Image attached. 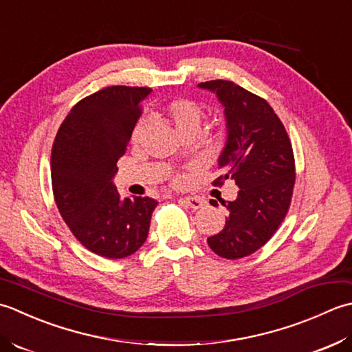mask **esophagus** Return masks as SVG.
Returning a JSON list of instances; mask_svg holds the SVG:
<instances>
[{
    "instance_id": "esophagus-1",
    "label": "esophagus",
    "mask_w": 352,
    "mask_h": 352,
    "mask_svg": "<svg viewBox=\"0 0 352 352\" xmlns=\"http://www.w3.org/2000/svg\"><path fill=\"white\" fill-rule=\"evenodd\" d=\"M182 200H184L185 205H188L190 208H192V210H200V208H202V206L205 205V202H204L202 199L192 197V196H186V197H184Z\"/></svg>"
}]
</instances>
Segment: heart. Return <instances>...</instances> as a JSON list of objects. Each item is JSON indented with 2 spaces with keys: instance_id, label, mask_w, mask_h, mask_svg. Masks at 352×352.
Returning <instances> with one entry per match:
<instances>
[{
  "instance_id": "heart-1",
  "label": "heart",
  "mask_w": 352,
  "mask_h": 352,
  "mask_svg": "<svg viewBox=\"0 0 352 352\" xmlns=\"http://www.w3.org/2000/svg\"><path fill=\"white\" fill-rule=\"evenodd\" d=\"M155 117L162 121V123H167L175 131L185 136L188 133H197L200 123H202L204 118V111L196 102L188 98H173L168 100V102L164 103L160 109L156 111ZM146 132V121L140 120L138 123L135 124L132 131V141L138 142L142 135ZM181 177L175 179V184H181Z\"/></svg>"
}]
</instances>
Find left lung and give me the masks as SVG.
<instances>
[{
    "mask_svg": "<svg viewBox=\"0 0 352 352\" xmlns=\"http://www.w3.org/2000/svg\"><path fill=\"white\" fill-rule=\"evenodd\" d=\"M216 92L225 107L226 146L219 157L223 175L231 177L239 196L223 202L229 212L225 228L208 245L221 258L236 260L256 252L272 239L290 208L295 186V156L281 120L266 100L229 80L199 83Z\"/></svg>",
    "mask_w": 352,
    "mask_h": 352,
    "instance_id": "1",
    "label": "left lung"
}]
</instances>
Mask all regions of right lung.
<instances>
[{"label": "right lung", "mask_w": 352, "mask_h": 352, "mask_svg": "<svg viewBox=\"0 0 352 352\" xmlns=\"http://www.w3.org/2000/svg\"><path fill=\"white\" fill-rule=\"evenodd\" d=\"M150 91L117 85L85 97L63 120L53 142L57 210L86 249L111 260L144 245L157 205L150 197L121 199L112 184Z\"/></svg>", "instance_id": "1"}]
</instances>
